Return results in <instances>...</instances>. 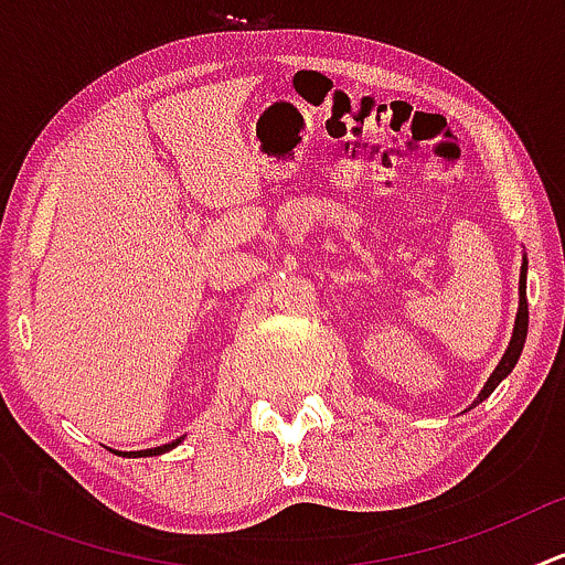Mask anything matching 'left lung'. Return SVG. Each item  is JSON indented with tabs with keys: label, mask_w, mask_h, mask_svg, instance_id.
I'll return each mask as SVG.
<instances>
[{
	"label": "left lung",
	"mask_w": 565,
	"mask_h": 565,
	"mask_svg": "<svg viewBox=\"0 0 565 565\" xmlns=\"http://www.w3.org/2000/svg\"><path fill=\"white\" fill-rule=\"evenodd\" d=\"M525 284H527V262H522V273H520V309H516V322H514V333H511V341H509V350H505V355L500 358L498 369H494L492 377L487 380V385H483V391L478 393V398L472 404H478V402H483V398H489V393L498 388V385L503 383L505 377H509L511 369H514L516 361H520L522 347H525V339H527V295H525Z\"/></svg>",
	"instance_id": "obj_1"
}]
</instances>
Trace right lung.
Listing matches in <instances>:
<instances>
[{"label": "right lung", "mask_w": 565, "mask_h": 565, "mask_svg": "<svg viewBox=\"0 0 565 565\" xmlns=\"http://www.w3.org/2000/svg\"><path fill=\"white\" fill-rule=\"evenodd\" d=\"M177 443H180V440L169 443V446H161V448H150V451H128V457H141V454H145V457H152V454H163V451H172V448L177 446Z\"/></svg>", "instance_id": "1"}]
</instances>
